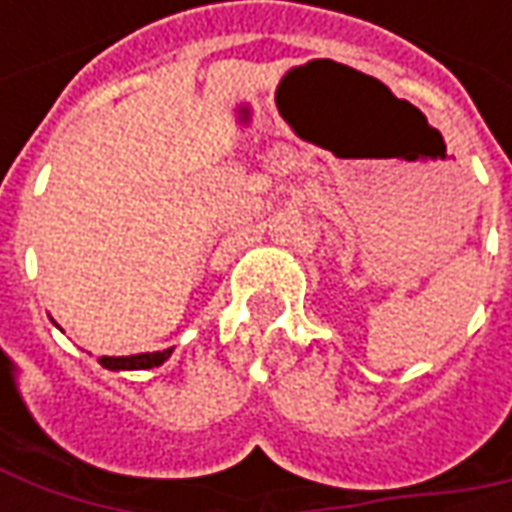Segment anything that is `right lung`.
Segmentation results:
<instances>
[{
	"instance_id": "right-lung-1",
	"label": "right lung",
	"mask_w": 512,
	"mask_h": 512,
	"mask_svg": "<svg viewBox=\"0 0 512 512\" xmlns=\"http://www.w3.org/2000/svg\"><path fill=\"white\" fill-rule=\"evenodd\" d=\"M172 354V348L167 351H156V354H136V356H101L98 362L106 370H150V367L164 365Z\"/></svg>"
}]
</instances>
